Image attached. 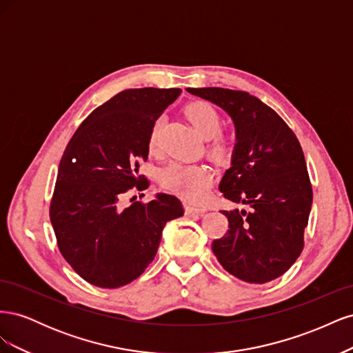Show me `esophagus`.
I'll return each mask as SVG.
<instances>
[{"label":"esophagus","instance_id":"obj_1","mask_svg":"<svg viewBox=\"0 0 353 353\" xmlns=\"http://www.w3.org/2000/svg\"><path fill=\"white\" fill-rule=\"evenodd\" d=\"M184 209H185V215H199V213H201L203 210H205V209H201V208L193 206V205H191V203H185Z\"/></svg>","mask_w":353,"mask_h":353}]
</instances>
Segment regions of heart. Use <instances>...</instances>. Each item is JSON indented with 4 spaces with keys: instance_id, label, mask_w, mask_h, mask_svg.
Segmentation results:
<instances>
[{
    "instance_id": "1",
    "label": "heart",
    "mask_w": 353,
    "mask_h": 353,
    "mask_svg": "<svg viewBox=\"0 0 353 353\" xmlns=\"http://www.w3.org/2000/svg\"><path fill=\"white\" fill-rule=\"evenodd\" d=\"M185 116L193 123L196 131L208 140L206 153L215 162H225L234 153L236 140L228 134H222V119L218 110L208 101H193L185 105ZM160 130L162 122L157 119L148 134V150L157 153L160 144ZM212 181L209 169L203 165H188L172 162L160 174V183L163 187L184 196L187 200L197 201L205 196Z\"/></svg>"
}]
</instances>
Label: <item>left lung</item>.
<instances>
[{
	"mask_svg": "<svg viewBox=\"0 0 353 353\" xmlns=\"http://www.w3.org/2000/svg\"><path fill=\"white\" fill-rule=\"evenodd\" d=\"M187 91L218 104L232 117L237 144L219 191L250 208V212L222 210L228 231L212 241V250L223 270L245 283L279 279L303 250L312 206V184L301 143L279 113L249 92Z\"/></svg>",
	"mask_w": 353,
	"mask_h": 353,
	"instance_id": "1",
	"label": "left lung"
}]
</instances>
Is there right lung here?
I'll return each instance as SVG.
<instances>
[{"instance_id":"add662e5","label":"right lung","mask_w":353,"mask_h":353,"mask_svg":"<svg viewBox=\"0 0 353 353\" xmlns=\"http://www.w3.org/2000/svg\"><path fill=\"white\" fill-rule=\"evenodd\" d=\"M179 88H132L94 109L60 160L50 203L59 250L81 279L117 288L154 259L165 223L184 215L175 196L157 194L122 209L130 190H145L138 175L148 157V134Z\"/></svg>"}]
</instances>
